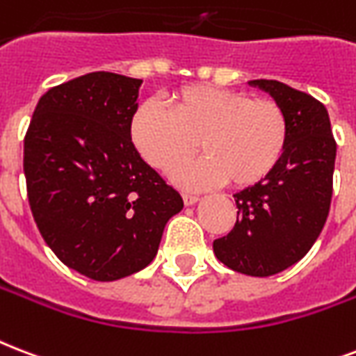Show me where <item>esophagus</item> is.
<instances>
[{"instance_id":"esophagus-1","label":"esophagus","mask_w":356,"mask_h":356,"mask_svg":"<svg viewBox=\"0 0 356 356\" xmlns=\"http://www.w3.org/2000/svg\"><path fill=\"white\" fill-rule=\"evenodd\" d=\"M183 200H184V205H186V207H190V205H196L200 197L194 196V194H183Z\"/></svg>"}]
</instances>
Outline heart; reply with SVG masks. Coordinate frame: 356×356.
Wrapping results in <instances>:
<instances>
[{
  "label": "heart",
  "mask_w": 356,
  "mask_h": 356,
  "mask_svg": "<svg viewBox=\"0 0 356 356\" xmlns=\"http://www.w3.org/2000/svg\"><path fill=\"white\" fill-rule=\"evenodd\" d=\"M130 142L147 164L170 172L192 151L197 159L177 168L172 181L203 190L232 181L246 188L261 183L284 159L289 140L286 112L270 99L216 86H188L170 95V110L145 100L132 113Z\"/></svg>",
  "instance_id": "1"
}]
</instances>
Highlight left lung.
Returning <instances> with one entry per match:
<instances>
[{
	"label": "left lung",
	"mask_w": 356,
	"mask_h": 356,
	"mask_svg": "<svg viewBox=\"0 0 356 356\" xmlns=\"http://www.w3.org/2000/svg\"><path fill=\"white\" fill-rule=\"evenodd\" d=\"M248 86L273 97L289 123L284 159L261 183L233 194L237 222L213 243L226 267L248 276H273L308 254L319 237L332 197L336 142L327 108L278 80Z\"/></svg>",
	"instance_id": "left-lung-1"
}]
</instances>
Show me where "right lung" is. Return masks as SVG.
Here are the masks:
<instances>
[{
  "mask_svg": "<svg viewBox=\"0 0 356 356\" xmlns=\"http://www.w3.org/2000/svg\"><path fill=\"white\" fill-rule=\"evenodd\" d=\"M143 80L89 72L48 89L24 140L27 197L54 254L91 280L142 270L183 197L143 162L129 123Z\"/></svg>",
  "mask_w": 356,
  "mask_h": 356,
  "instance_id": "1",
  "label": "right lung"
}]
</instances>
